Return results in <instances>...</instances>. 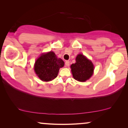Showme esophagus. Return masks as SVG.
<instances>
[{
    "instance_id": "34e87169",
    "label": "esophagus",
    "mask_w": 128,
    "mask_h": 128,
    "mask_svg": "<svg viewBox=\"0 0 128 128\" xmlns=\"http://www.w3.org/2000/svg\"><path fill=\"white\" fill-rule=\"evenodd\" d=\"M65 65L66 67H69L70 66V61H66L65 62Z\"/></svg>"
}]
</instances>
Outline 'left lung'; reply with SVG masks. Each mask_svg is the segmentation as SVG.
<instances>
[{
    "label": "left lung",
    "instance_id": "obj_1",
    "mask_svg": "<svg viewBox=\"0 0 128 128\" xmlns=\"http://www.w3.org/2000/svg\"><path fill=\"white\" fill-rule=\"evenodd\" d=\"M94 68L91 61L81 54L76 56V62L71 66L73 77L80 82L86 81L91 77L93 74Z\"/></svg>",
    "mask_w": 128,
    "mask_h": 128
}]
</instances>
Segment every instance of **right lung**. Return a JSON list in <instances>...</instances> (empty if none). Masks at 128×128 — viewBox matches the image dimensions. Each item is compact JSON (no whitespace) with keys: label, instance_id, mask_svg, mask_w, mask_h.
<instances>
[{"label":"right lung","instance_id":"add662e5","mask_svg":"<svg viewBox=\"0 0 128 128\" xmlns=\"http://www.w3.org/2000/svg\"><path fill=\"white\" fill-rule=\"evenodd\" d=\"M64 65L61 58H58L54 52L42 54L36 61L34 71L43 81H50L58 76L59 70Z\"/></svg>","mask_w":128,"mask_h":128}]
</instances>
